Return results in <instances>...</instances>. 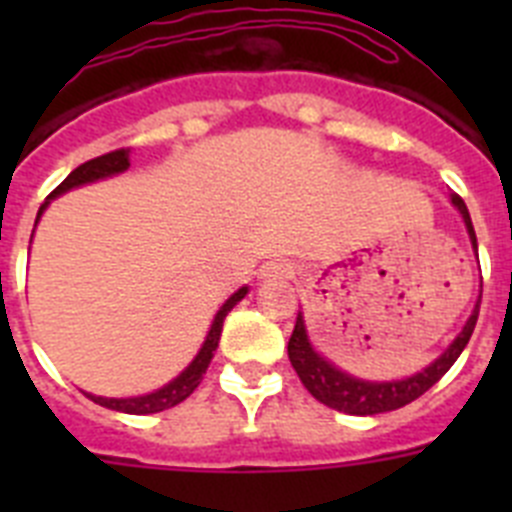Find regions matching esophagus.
<instances>
[{"mask_svg":"<svg viewBox=\"0 0 512 512\" xmlns=\"http://www.w3.org/2000/svg\"><path fill=\"white\" fill-rule=\"evenodd\" d=\"M292 274H295V271L287 264H269L261 269V279H266V282H274V279H279V282H282V279H292Z\"/></svg>","mask_w":512,"mask_h":512,"instance_id":"1","label":"esophagus"}]
</instances>
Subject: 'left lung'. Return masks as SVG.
I'll return each mask as SVG.
<instances>
[{"instance_id":"8db88e82","label":"left lung","mask_w":512,"mask_h":512,"mask_svg":"<svg viewBox=\"0 0 512 512\" xmlns=\"http://www.w3.org/2000/svg\"><path fill=\"white\" fill-rule=\"evenodd\" d=\"M451 205L459 210V215L464 217V225H467L469 241H472L474 253H477V235H474L472 217H469L467 205L461 200L459 194L451 192ZM482 297V295H479ZM479 315V300L474 305L472 315L464 323L459 336L449 343V348L438 356L436 361L415 372L413 377L405 379H392V382H369V379L351 377V374L341 372L336 364H330L325 356H320L315 348H312L310 336H307L305 318L302 312H297V323L292 330V338H289L287 354L292 366H295L297 377L302 379V384L307 387L312 397L328 408L338 410V413L348 415H377V413H390V410L405 408L408 402L418 400L423 392H428L443 374L449 372L454 361L459 359V354L464 351V346L469 343L474 333V325H477Z\"/></svg>"}]
</instances>
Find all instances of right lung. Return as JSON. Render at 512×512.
Returning a JSON list of instances; mask_svg holds the SVG:
<instances>
[{"instance_id": "1", "label": "right lung", "mask_w": 512, "mask_h": 512, "mask_svg": "<svg viewBox=\"0 0 512 512\" xmlns=\"http://www.w3.org/2000/svg\"><path fill=\"white\" fill-rule=\"evenodd\" d=\"M128 166H130L128 148L104 153V156L92 158V161H87V164L76 166V169L71 171V174L66 176V179H63V182L58 184L51 194H48V200L40 205L38 217H35V225H38V220H40V215L45 212V207L51 205V200L61 197L63 192H69V189H76V187H84V184L99 182V179H107V176L122 174V171H128ZM246 295H248V287H241L238 292H233V295L225 300V305L217 310L215 320H212L210 330H207L205 343H202V348L192 359V364H189L187 369L179 374V377L171 379L169 384H164L161 390L148 392V395H138V397H99V395H89V392H84V395H87L92 402H97V405H102V408H110V410H117V413H128V415L161 413V410H169V408H174V405H179V402H184L194 390H197V387H200L202 377H205L207 366H210V361H212V354H215L217 343H220V333H223L225 315H228V312L233 310V307L238 305V302H241Z\"/></svg>"}]
</instances>
